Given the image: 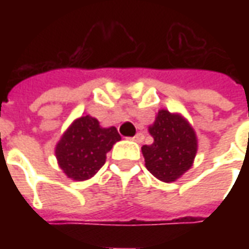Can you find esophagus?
Segmentation results:
<instances>
[{
	"label": "esophagus",
	"instance_id": "34e87169",
	"mask_svg": "<svg viewBox=\"0 0 249 249\" xmlns=\"http://www.w3.org/2000/svg\"><path fill=\"white\" fill-rule=\"evenodd\" d=\"M130 140L136 141V142H142V141H144V135H142V133H137V135L133 136V137H130Z\"/></svg>",
	"mask_w": 249,
	"mask_h": 249
}]
</instances>
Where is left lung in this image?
Wrapping results in <instances>:
<instances>
[{"instance_id": "8db88e82", "label": "left lung", "mask_w": 249, "mask_h": 249, "mask_svg": "<svg viewBox=\"0 0 249 249\" xmlns=\"http://www.w3.org/2000/svg\"><path fill=\"white\" fill-rule=\"evenodd\" d=\"M148 132L153 142L141 146L146 169L160 181H176L192 168L197 153V136L193 126L181 113L160 109Z\"/></svg>"}]
</instances>
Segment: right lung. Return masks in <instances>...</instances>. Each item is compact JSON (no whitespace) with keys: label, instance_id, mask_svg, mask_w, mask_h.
Returning <instances> with one entry per match:
<instances>
[{"label":"right lung","instance_id":"1","mask_svg":"<svg viewBox=\"0 0 249 249\" xmlns=\"http://www.w3.org/2000/svg\"><path fill=\"white\" fill-rule=\"evenodd\" d=\"M121 140L114 126L103 128L97 119L84 114L71 123L56 144L57 164L66 178L84 181L93 178L112 146Z\"/></svg>","mask_w":249,"mask_h":249}]
</instances>
